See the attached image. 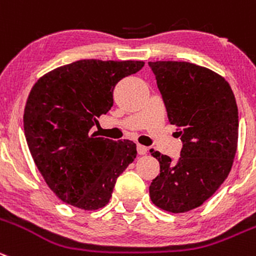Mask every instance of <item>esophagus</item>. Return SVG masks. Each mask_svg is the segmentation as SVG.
Returning a JSON list of instances; mask_svg holds the SVG:
<instances>
[{
	"mask_svg": "<svg viewBox=\"0 0 256 256\" xmlns=\"http://www.w3.org/2000/svg\"><path fill=\"white\" fill-rule=\"evenodd\" d=\"M138 152H139L140 155H145L148 152V148L144 146V145L138 144Z\"/></svg>",
	"mask_w": 256,
	"mask_h": 256,
	"instance_id": "1",
	"label": "esophagus"
}]
</instances>
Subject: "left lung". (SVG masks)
<instances>
[{
    "instance_id": "left-lung-1",
    "label": "left lung",
    "mask_w": 256,
    "mask_h": 256,
    "mask_svg": "<svg viewBox=\"0 0 256 256\" xmlns=\"http://www.w3.org/2000/svg\"><path fill=\"white\" fill-rule=\"evenodd\" d=\"M149 66L183 142L178 162L150 150L160 164L150 198L164 211L183 214L204 204L228 178L238 149V104L230 84L211 69L188 62Z\"/></svg>"
}]
</instances>
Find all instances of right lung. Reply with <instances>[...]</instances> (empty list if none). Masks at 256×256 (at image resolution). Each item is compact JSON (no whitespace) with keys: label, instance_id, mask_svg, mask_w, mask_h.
<instances>
[{"label":"right lung","instance_id":"right-lung-1","mask_svg":"<svg viewBox=\"0 0 256 256\" xmlns=\"http://www.w3.org/2000/svg\"><path fill=\"white\" fill-rule=\"evenodd\" d=\"M139 60L83 59L38 80L24 130L32 159L56 197L77 208L106 206L116 179L136 158L130 140L97 138L92 128L114 104V88L144 66Z\"/></svg>","mask_w":256,"mask_h":256}]
</instances>
